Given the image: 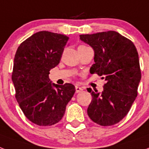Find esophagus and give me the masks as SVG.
<instances>
[{
	"mask_svg": "<svg viewBox=\"0 0 149 149\" xmlns=\"http://www.w3.org/2000/svg\"><path fill=\"white\" fill-rule=\"evenodd\" d=\"M82 90H83L82 88H81V87H79V86H78V85H76V86H75V92H76V93H80V92H81Z\"/></svg>",
	"mask_w": 149,
	"mask_h": 149,
	"instance_id": "obj_1",
	"label": "esophagus"
}]
</instances>
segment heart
Returning a JSON list of instances; mask_svg holds the SVG:
<instances>
[{
  "instance_id": "b5f03b06",
  "label": "heart",
  "mask_w": 149,
  "mask_h": 149,
  "mask_svg": "<svg viewBox=\"0 0 149 149\" xmlns=\"http://www.w3.org/2000/svg\"><path fill=\"white\" fill-rule=\"evenodd\" d=\"M81 47H85V46H80L78 48H81Z\"/></svg>"
}]
</instances>
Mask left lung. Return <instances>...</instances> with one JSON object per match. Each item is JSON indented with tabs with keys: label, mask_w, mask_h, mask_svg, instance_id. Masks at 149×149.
<instances>
[{
	"label": "left lung",
	"mask_w": 149,
	"mask_h": 149,
	"mask_svg": "<svg viewBox=\"0 0 149 149\" xmlns=\"http://www.w3.org/2000/svg\"><path fill=\"white\" fill-rule=\"evenodd\" d=\"M80 39L95 52L90 73L106 81L101 93L88 88L93 97L88 115L101 126L114 125L128 113L138 95L141 74L137 49L115 31L80 35Z\"/></svg>",
	"instance_id": "8db88e82"
}]
</instances>
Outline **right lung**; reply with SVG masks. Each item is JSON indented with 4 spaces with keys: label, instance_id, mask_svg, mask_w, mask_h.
Returning <instances> with one entry per match:
<instances>
[{
    "label": "right lung",
    "instance_id": "add662e5",
    "mask_svg": "<svg viewBox=\"0 0 149 149\" xmlns=\"http://www.w3.org/2000/svg\"><path fill=\"white\" fill-rule=\"evenodd\" d=\"M68 40L62 34L38 32L23 41L15 55L11 79L16 100L28 120L39 126L58 123L75 93L72 84H51L49 78Z\"/></svg>",
    "mask_w": 149,
    "mask_h": 149
}]
</instances>
